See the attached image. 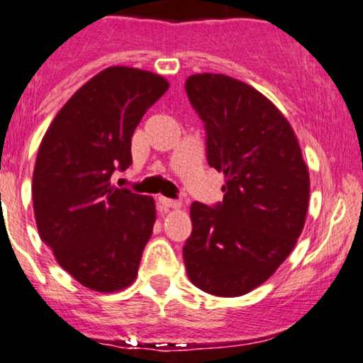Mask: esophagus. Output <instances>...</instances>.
Here are the masks:
<instances>
[{"instance_id": "34e87169", "label": "esophagus", "mask_w": 363, "mask_h": 363, "mask_svg": "<svg viewBox=\"0 0 363 363\" xmlns=\"http://www.w3.org/2000/svg\"><path fill=\"white\" fill-rule=\"evenodd\" d=\"M158 203H160L164 208H181V203H179L177 199L164 198V196H160V198H158Z\"/></svg>"}]
</instances>
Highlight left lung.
Here are the masks:
<instances>
[{"instance_id":"left-lung-1","label":"left lung","mask_w":363,"mask_h":363,"mask_svg":"<svg viewBox=\"0 0 363 363\" xmlns=\"http://www.w3.org/2000/svg\"><path fill=\"white\" fill-rule=\"evenodd\" d=\"M186 94L205 123L208 164L225 176L222 203L191 205L186 272L206 294L239 297L268 280L297 244L309 170L289 121L251 85L191 74Z\"/></svg>"}]
</instances>
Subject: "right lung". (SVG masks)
Here are the masks:
<instances>
[{
	"instance_id": "add662e5",
	"label": "right lung",
	"mask_w": 363,
	"mask_h": 363,
	"mask_svg": "<svg viewBox=\"0 0 363 363\" xmlns=\"http://www.w3.org/2000/svg\"><path fill=\"white\" fill-rule=\"evenodd\" d=\"M169 89L160 74L111 66L73 94L40 141L32 199L40 239L77 281L126 289L155 223L150 196L111 184L131 165V136Z\"/></svg>"
}]
</instances>
